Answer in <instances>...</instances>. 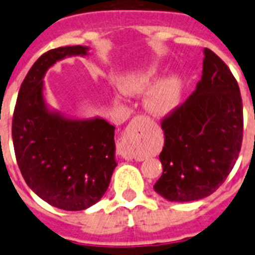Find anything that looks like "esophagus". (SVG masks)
I'll return each instance as SVG.
<instances>
[{"label": "esophagus", "instance_id": "1", "mask_svg": "<svg viewBox=\"0 0 255 255\" xmlns=\"http://www.w3.org/2000/svg\"><path fill=\"white\" fill-rule=\"evenodd\" d=\"M140 122L141 119H133V121L130 122L127 130H126L125 136H123L121 145L118 146V154L121 155L122 158L126 159V160H132L133 159V152L130 150V143L134 140L137 128L140 127Z\"/></svg>", "mask_w": 255, "mask_h": 255}]
</instances>
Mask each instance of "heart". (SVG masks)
Segmentation results:
<instances>
[{
    "label": "heart",
    "mask_w": 255,
    "mask_h": 255,
    "mask_svg": "<svg viewBox=\"0 0 255 255\" xmlns=\"http://www.w3.org/2000/svg\"><path fill=\"white\" fill-rule=\"evenodd\" d=\"M158 77V66L150 65L133 70L118 81L119 90L128 96H138L149 91L145 97L146 110L154 117L163 118L180 105L181 100V79L178 75H168L167 78L156 83L155 81Z\"/></svg>",
    "instance_id": "obj_1"
}]
</instances>
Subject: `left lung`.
Returning a JSON list of instances; mask_svg holds the SVG:
<instances>
[{
    "mask_svg": "<svg viewBox=\"0 0 255 255\" xmlns=\"http://www.w3.org/2000/svg\"><path fill=\"white\" fill-rule=\"evenodd\" d=\"M243 128L238 82L229 66L204 48L203 75L196 88L161 122L163 173L155 191L180 203L213 194L238 160Z\"/></svg>",
    "mask_w": 255,
    "mask_h": 255,
    "instance_id": "left-lung-1",
    "label": "left lung"
}]
</instances>
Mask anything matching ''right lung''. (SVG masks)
<instances>
[{
	"label": "right lung",
	"instance_id": "add662e5",
	"mask_svg": "<svg viewBox=\"0 0 255 255\" xmlns=\"http://www.w3.org/2000/svg\"><path fill=\"white\" fill-rule=\"evenodd\" d=\"M88 55L66 46L42 55L25 75L12 118V142L26 185L52 207L83 210L109 187L115 161V127L96 117L72 119L48 108L45 74L57 61Z\"/></svg>",
	"mask_w": 255,
	"mask_h": 255
}]
</instances>
